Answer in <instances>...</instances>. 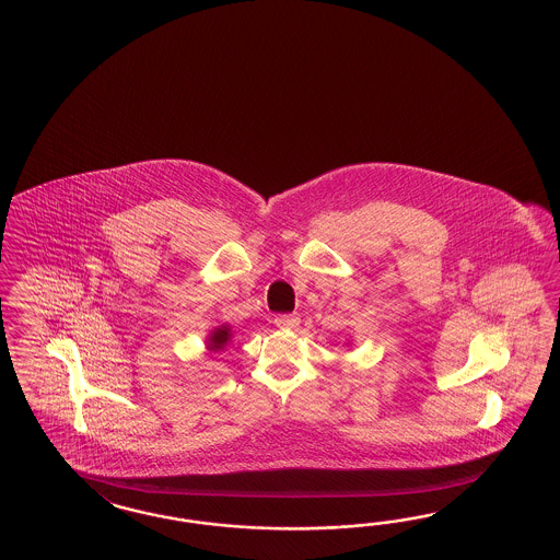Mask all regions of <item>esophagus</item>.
<instances>
[{"mask_svg":"<svg viewBox=\"0 0 560 560\" xmlns=\"http://www.w3.org/2000/svg\"><path fill=\"white\" fill-rule=\"evenodd\" d=\"M300 322V315L298 314L277 315V317H275V326H277V328H298Z\"/></svg>","mask_w":560,"mask_h":560,"instance_id":"34e87169","label":"esophagus"}]
</instances>
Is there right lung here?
<instances>
[{
    "instance_id": "1",
    "label": "right lung",
    "mask_w": 560,
    "mask_h": 560,
    "mask_svg": "<svg viewBox=\"0 0 560 560\" xmlns=\"http://www.w3.org/2000/svg\"><path fill=\"white\" fill-rule=\"evenodd\" d=\"M231 340V328L229 326H220V328L214 329L212 331V336H210V343H208V350L210 352H219L222 350L224 346H226V341Z\"/></svg>"
}]
</instances>
